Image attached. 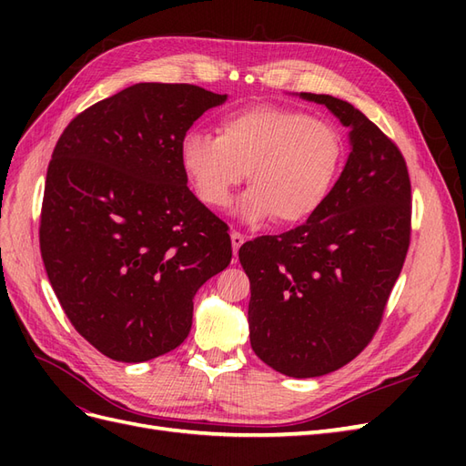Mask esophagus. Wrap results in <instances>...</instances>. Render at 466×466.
I'll list each match as a JSON object with an SVG mask.
<instances>
[{"label":"esophagus","instance_id":"esophagus-1","mask_svg":"<svg viewBox=\"0 0 466 466\" xmlns=\"http://www.w3.org/2000/svg\"><path fill=\"white\" fill-rule=\"evenodd\" d=\"M247 241V237L243 233L238 231H233L231 233V245H233V255L237 257L238 255V248H241V245Z\"/></svg>","mask_w":466,"mask_h":466}]
</instances>
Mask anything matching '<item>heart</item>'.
<instances>
[{"instance_id": "b5f03b06", "label": "heart", "mask_w": 466, "mask_h": 466, "mask_svg": "<svg viewBox=\"0 0 466 466\" xmlns=\"http://www.w3.org/2000/svg\"><path fill=\"white\" fill-rule=\"evenodd\" d=\"M180 163L208 208H228L248 171L252 187L241 200V216L250 223L276 218L279 225H298L317 216L332 196L344 139L330 122L305 110L252 105L223 115L218 136L187 132Z\"/></svg>"}]
</instances>
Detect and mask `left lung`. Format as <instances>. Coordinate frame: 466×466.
I'll list each match as a JSON object with an SVG mask.
<instances>
[{"label": "left lung", "instance_id": "left-lung-1", "mask_svg": "<svg viewBox=\"0 0 466 466\" xmlns=\"http://www.w3.org/2000/svg\"><path fill=\"white\" fill-rule=\"evenodd\" d=\"M351 130L329 202L281 235L238 248L250 279V346L288 377H320L368 348L410 247L412 187L404 155L358 108L301 93Z\"/></svg>", "mask_w": 466, "mask_h": 466}]
</instances>
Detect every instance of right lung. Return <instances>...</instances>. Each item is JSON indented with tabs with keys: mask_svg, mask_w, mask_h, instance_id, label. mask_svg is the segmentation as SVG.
Instances as JSON below:
<instances>
[{
	"mask_svg": "<svg viewBox=\"0 0 466 466\" xmlns=\"http://www.w3.org/2000/svg\"><path fill=\"white\" fill-rule=\"evenodd\" d=\"M225 95L136 83L66 126L48 163L40 252L74 329L137 363L185 342L192 298L231 262L228 223L187 187L180 142Z\"/></svg>",
	"mask_w": 466,
	"mask_h": 466,
	"instance_id": "add662e5",
	"label": "right lung"
}]
</instances>
